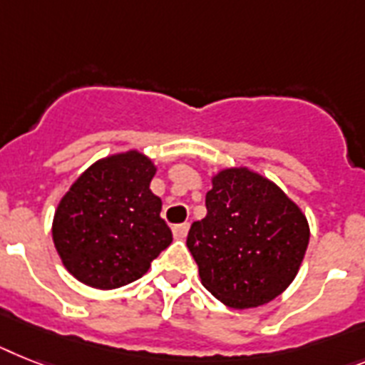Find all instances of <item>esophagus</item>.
Masks as SVG:
<instances>
[{"mask_svg": "<svg viewBox=\"0 0 365 365\" xmlns=\"http://www.w3.org/2000/svg\"><path fill=\"white\" fill-rule=\"evenodd\" d=\"M188 230H190V224L173 225V237H175V239H185L186 235H188Z\"/></svg>", "mask_w": 365, "mask_h": 365, "instance_id": "34e87169", "label": "esophagus"}]
</instances>
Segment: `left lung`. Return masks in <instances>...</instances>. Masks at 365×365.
<instances>
[{
	"mask_svg": "<svg viewBox=\"0 0 365 365\" xmlns=\"http://www.w3.org/2000/svg\"><path fill=\"white\" fill-rule=\"evenodd\" d=\"M207 216L188 231L203 287L227 308L269 304L297 278L309 242L302 209L246 165L210 175Z\"/></svg>",
	"mask_w": 365,
	"mask_h": 365,
	"instance_id": "left-lung-1",
	"label": "left lung"
}]
</instances>
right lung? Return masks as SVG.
<instances>
[{"mask_svg":"<svg viewBox=\"0 0 365 365\" xmlns=\"http://www.w3.org/2000/svg\"><path fill=\"white\" fill-rule=\"evenodd\" d=\"M153 158L138 149L87 168L57 203L52 239L63 267L87 287L110 291L149 270L173 240L150 192Z\"/></svg>","mask_w":365,"mask_h":365,"instance_id":"1","label":"right lung"}]
</instances>
